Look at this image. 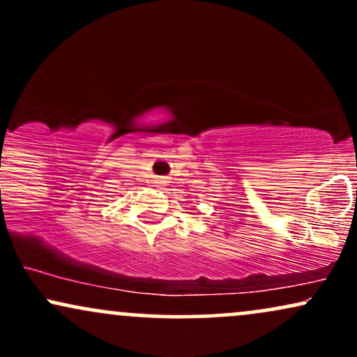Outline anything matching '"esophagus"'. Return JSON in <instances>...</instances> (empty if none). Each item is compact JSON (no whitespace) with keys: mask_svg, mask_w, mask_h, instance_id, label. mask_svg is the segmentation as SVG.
I'll use <instances>...</instances> for the list:
<instances>
[{"mask_svg":"<svg viewBox=\"0 0 357 357\" xmlns=\"http://www.w3.org/2000/svg\"><path fill=\"white\" fill-rule=\"evenodd\" d=\"M155 183H158V184H165L166 179L165 178H155Z\"/></svg>","mask_w":357,"mask_h":357,"instance_id":"obj_1","label":"esophagus"}]
</instances>
